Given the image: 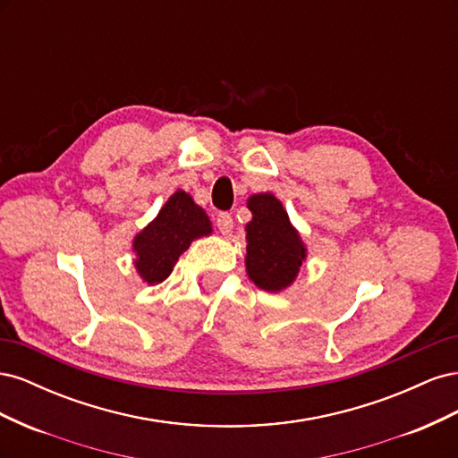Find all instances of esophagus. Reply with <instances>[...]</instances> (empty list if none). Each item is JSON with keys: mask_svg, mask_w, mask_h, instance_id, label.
Listing matches in <instances>:
<instances>
[{"mask_svg": "<svg viewBox=\"0 0 458 458\" xmlns=\"http://www.w3.org/2000/svg\"><path fill=\"white\" fill-rule=\"evenodd\" d=\"M216 225L217 229L224 233V234H229L231 229H233V216L227 214V212H219L217 217H216Z\"/></svg>", "mask_w": 458, "mask_h": 458, "instance_id": "obj_1", "label": "esophagus"}]
</instances>
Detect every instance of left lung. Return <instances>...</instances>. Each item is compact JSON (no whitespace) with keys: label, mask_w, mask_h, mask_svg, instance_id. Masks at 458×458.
<instances>
[{"label":"left lung","mask_w":458,"mask_h":458,"mask_svg":"<svg viewBox=\"0 0 458 458\" xmlns=\"http://www.w3.org/2000/svg\"><path fill=\"white\" fill-rule=\"evenodd\" d=\"M252 221L246 225V271L256 286L279 293L296 279L306 246L290 225L283 204L269 192L248 199Z\"/></svg>","instance_id":"obj_1"}]
</instances>
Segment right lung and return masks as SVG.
Segmentation results:
<instances>
[{"instance_id": "add662e5", "label": "right lung", "mask_w": 458, "mask_h": 458, "mask_svg": "<svg viewBox=\"0 0 458 458\" xmlns=\"http://www.w3.org/2000/svg\"><path fill=\"white\" fill-rule=\"evenodd\" d=\"M210 219L200 206L183 191H177L164 204L157 219L148 224L133 241L137 252L135 267L148 284H158L168 276L189 244L210 234Z\"/></svg>"}]
</instances>
